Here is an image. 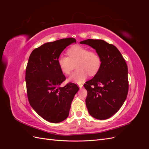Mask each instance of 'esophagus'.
<instances>
[{"instance_id":"esophagus-1","label":"esophagus","mask_w":149,"mask_h":149,"mask_svg":"<svg viewBox=\"0 0 149 149\" xmlns=\"http://www.w3.org/2000/svg\"><path fill=\"white\" fill-rule=\"evenodd\" d=\"M83 84H80V85H79V89H81L82 88H83Z\"/></svg>"}]
</instances>
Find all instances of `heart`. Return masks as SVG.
Instances as JSON below:
<instances>
[{"mask_svg":"<svg viewBox=\"0 0 149 149\" xmlns=\"http://www.w3.org/2000/svg\"><path fill=\"white\" fill-rule=\"evenodd\" d=\"M69 57L61 55L58 58L57 62L63 73L68 75L71 73L72 63L78 61L76 68L78 70L71 74L68 80L77 84L83 83L89 76L97 73L101 66L100 56L94 52L81 45H74L68 49Z\"/></svg>","mask_w":149,"mask_h":149,"instance_id":"1","label":"heart"}]
</instances>
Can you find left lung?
<instances>
[{"label":"left lung","instance_id":"obj_1","mask_svg":"<svg viewBox=\"0 0 149 149\" xmlns=\"http://www.w3.org/2000/svg\"><path fill=\"white\" fill-rule=\"evenodd\" d=\"M95 49L101 66L93 78L86 82V105L89 114L100 120L107 119L118 112L127 97L129 89L127 65L119 49L102 40L80 42Z\"/></svg>","mask_w":149,"mask_h":149}]
</instances>
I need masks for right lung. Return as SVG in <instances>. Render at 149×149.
<instances>
[{
    "label": "right lung",
    "mask_w": 149,
    "mask_h": 149,
    "mask_svg": "<svg viewBox=\"0 0 149 149\" xmlns=\"http://www.w3.org/2000/svg\"><path fill=\"white\" fill-rule=\"evenodd\" d=\"M73 38L48 42L31 53L25 72L27 96L30 106L43 119L52 123L65 120L78 86L73 83L64 87L66 79L57 60L65 48L76 43Z\"/></svg>",
    "instance_id": "add662e5"
}]
</instances>
